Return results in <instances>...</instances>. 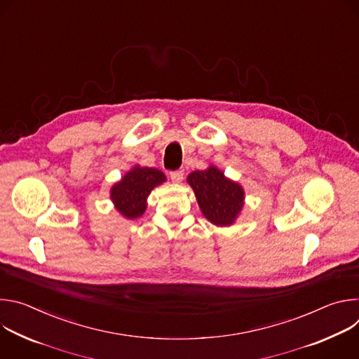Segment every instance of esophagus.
Listing matches in <instances>:
<instances>
[{"label": "esophagus", "instance_id": "1", "mask_svg": "<svg viewBox=\"0 0 359 359\" xmlns=\"http://www.w3.org/2000/svg\"><path fill=\"white\" fill-rule=\"evenodd\" d=\"M183 170H175V172H170V179L173 183H180L183 180Z\"/></svg>", "mask_w": 359, "mask_h": 359}]
</instances>
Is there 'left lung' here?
Instances as JSON below:
<instances>
[{"label":"left lung","mask_w":359,"mask_h":359,"mask_svg":"<svg viewBox=\"0 0 359 359\" xmlns=\"http://www.w3.org/2000/svg\"><path fill=\"white\" fill-rule=\"evenodd\" d=\"M187 183L194 190L198 208L209 222L220 227L236 222L244 204V190L238 183L227 179L215 166L191 172Z\"/></svg>","instance_id":"8db88e82"}]
</instances>
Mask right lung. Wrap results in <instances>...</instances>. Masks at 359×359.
<instances>
[{
	"instance_id": "obj_1",
	"label": "right lung",
	"mask_w": 359,
	"mask_h": 359,
	"mask_svg": "<svg viewBox=\"0 0 359 359\" xmlns=\"http://www.w3.org/2000/svg\"><path fill=\"white\" fill-rule=\"evenodd\" d=\"M166 182L163 172L135 166L111 189V200L126 219H137L146 210V198L156 186Z\"/></svg>"
}]
</instances>
